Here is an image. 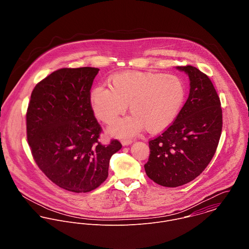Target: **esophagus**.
<instances>
[{
  "label": "esophagus",
  "instance_id": "esophagus-1",
  "mask_svg": "<svg viewBox=\"0 0 249 249\" xmlns=\"http://www.w3.org/2000/svg\"><path fill=\"white\" fill-rule=\"evenodd\" d=\"M132 140L131 139H124V140H122V143H123V145H128V144H131L132 143Z\"/></svg>",
  "mask_w": 249,
  "mask_h": 249
}]
</instances>
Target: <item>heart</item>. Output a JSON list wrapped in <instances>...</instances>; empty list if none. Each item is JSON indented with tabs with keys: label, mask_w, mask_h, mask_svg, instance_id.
I'll return each instance as SVG.
<instances>
[{
	"label": "heart",
	"mask_w": 249,
	"mask_h": 249,
	"mask_svg": "<svg viewBox=\"0 0 249 249\" xmlns=\"http://www.w3.org/2000/svg\"><path fill=\"white\" fill-rule=\"evenodd\" d=\"M111 89L97 86L90 93V106L98 120L111 124L124 114L131 116L114 124L109 132L118 137L131 136L142 127L149 133L168 128L184 106L187 89L175 74L155 71H125L108 79Z\"/></svg>",
	"instance_id": "b5f03b06"
}]
</instances>
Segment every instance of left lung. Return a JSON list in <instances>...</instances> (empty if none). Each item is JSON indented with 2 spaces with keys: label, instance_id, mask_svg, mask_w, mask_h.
Wrapping results in <instances>:
<instances>
[{
  "label": "left lung",
  "instance_id": "obj_1",
  "mask_svg": "<svg viewBox=\"0 0 249 249\" xmlns=\"http://www.w3.org/2000/svg\"><path fill=\"white\" fill-rule=\"evenodd\" d=\"M188 74L190 94L177 120L149 141L145 174L164 187H178L197 178L216 150L222 129L220 101L210 78L193 66H178Z\"/></svg>",
  "mask_w": 249,
  "mask_h": 249
}]
</instances>
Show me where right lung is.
I'll return each mask as SVG.
<instances>
[{
	"label": "right lung",
	"instance_id": "add662e5",
	"mask_svg": "<svg viewBox=\"0 0 249 249\" xmlns=\"http://www.w3.org/2000/svg\"><path fill=\"white\" fill-rule=\"evenodd\" d=\"M100 69L63 68L36 84L27 112V137L39 169L60 188L87 193L108 177L109 160L122 148L99 142L102 127L90 106Z\"/></svg>",
	"mask_w": 249,
	"mask_h": 249
}]
</instances>
